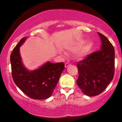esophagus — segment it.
Listing matches in <instances>:
<instances>
[{"instance_id": "obj_1", "label": "esophagus", "mask_w": 122, "mask_h": 122, "mask_svg": "<svg viewBox=\"0 0 122 122\" xmlns=\"http://www.w3.org/2000/svg\"><path fill=\"white\" fill-rule=\"evenodd\" d=\"M70 65H71V64H70L69 63H66V64H65V68H67L68 67V66H69Z\"/></svg>"}]
</instances>
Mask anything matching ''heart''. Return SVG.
<instances>
[{"label":"heart","mask_w":122,"mask_h":122,"mask_svg":"<svg viewBox=\"0 0 122 122\" xmlns=\"http://www.w3.org/2000/svg\"><path fill=\"white\" fill-rule=\"evenodd\" d=\"M93 45L91 42H86V40H81L70 47V50L75 51L77 50L76 53V59H83L88 56L92 52Z\"/></svg>","instance_id":"b5f03b06"}]
</instances>
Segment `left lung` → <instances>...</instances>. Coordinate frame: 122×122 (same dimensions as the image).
<instances>
[{
    "instance_id": "left-lung-1",
    "label": "left lung",
    "mask_w": 122,
    "mask_h": 122,
    "mask_svg": "<svg viewBox=\"0 0 122 122\" xmlns=\"http://www.w3.org/2000/svg\"><path fill=\"white\" fill-rule=\"evenodd\" d=\"M100 50L89 55L77 64L76 82L83 93L95 96L102 92L112 81L115 71V49L107 37L98 32Z\"/></svg>"
}]
</instances>
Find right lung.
<instances>
[{
    "instance_id": "right-lung-1",
    "label": "right lung",
    "mask_w": 122,
    "mask_h": 122,
    "mask_svg": "<svg viewBox=\"0 0 122 122\" xmlns=\"http://www.w3.org/2000/svg\"><path fill=\"white\" fill-rule=\"evenodd\" d=\"M21 39L10 56L12 75L14 83L24 94L36 100H44L52 95L60 77L65 69L63 62H47L38 68L30 71L22 63L20 47L27 39Z\"/></svg>"
}]
</instances>
